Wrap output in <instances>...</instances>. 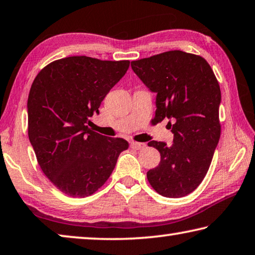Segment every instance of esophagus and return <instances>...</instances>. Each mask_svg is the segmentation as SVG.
Listing matches in <instances>:
<instances>
[{"mask_svg": "<svg viewBox=\"0 0 255 255\" xmlns=\"http://www.w3.org/2000/svg\"><path fill=\"white\" fill-rule=\"evenodd\" d=\"M131 148L133 149H144L146 147L145 143H138V141H131L130 143Z\"/></svg>", "mask_w": 255, "mask_h": 255, "instance_id": "34e87169", "label": "esophagus"}]
</instances>
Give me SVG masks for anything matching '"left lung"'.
Instances as JSON below:
<instances>
[{"label":"left lung","mask_w":255,"mask_h":255,"mask_svg":"<svg viewBox=\"0 0 255 255\" xmlns=\"http://www.w3.org/2000/svg\"><path fill=\"white\" fill-rule=\"evenodd\" d=\"M131 68L156 93L154 120L169 119L174 135L172 145L148 143L161 154L148 182L163 197L187 196L204 180L221 137L218 81L205 58L181 50L132 60Z\"/></svg>","instance_id":"left-lung-1"}]
</instances>
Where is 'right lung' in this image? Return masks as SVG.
Wrapping results in <instances>:
<instances>
[{
    "mask_svg": "<svg viewBox=\"0 0 255 255\" xmlns=\"http://www.w3.org/2000/svg\"><path fill=\"white\" fill-rule=\"evenodd\" d=\"M129 63L72 56L48 64L33 81L27 105L29 140L42 172L67 196L96 192L128 148L127 140L100 135L86 124Z\"/></svg>",
    "mask_w": 255,
    "mask_h": 255,
    "instance_id": "add662e5",
    "label": "right lung"
}]
</instances>
